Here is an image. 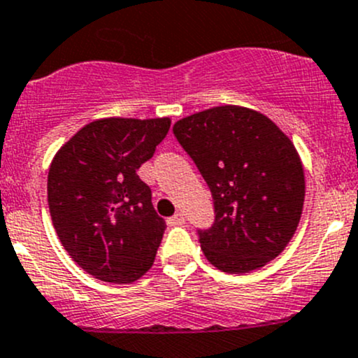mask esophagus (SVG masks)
I'll list each match as a JSON object with an SVG mask.
<instances>
[{
  "mask_svg": "<svg viewBox=\"0 0 358 358\" xmlns=\"http://www.w3.org/2000/svg\"><path fill=\"white\" fill-rule=\"evenodd\" d=\"M166 223H168L169 227H175V225H183L185 223V216L182 215V213H176V215H173L171 218L166 220Z\"/></svg>",
  "mask_w": 358,
  "mask_h": 358,
  "instance_id": "esophagus-1",
  "label": "esophagus"
}]
</instances>
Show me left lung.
I'll list each match as a JSON object with an SVG mask.
<instances>
[{"label": "left lung", "instance_id": "obj_1", "mask_svg": "<svg viewBox=\"0 0 358 358\" xmlns=\"http://www.w3.org/2000/svg\"><path fill=\"white\" fill-rule=\"evenodd\" d=\"M215 202L202 252L227 273L262 268L284 251L305 202V171L289 136L262 112L220 106L173 126Z\"/></svg>", "mask_w": 358, "mask_h": 358}]
</instances>
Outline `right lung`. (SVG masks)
Instances as JSON below:
<instances>
[{
	"label": "right lung",
	"mask_w": 358,
	"mask_h": 358,
	"mask_svg": "<svg viewBox=\"0 0 358 358\" xmlns=\"http://www.w3.org/2000/svg\"><path fill=\"white\" fill-rule=\"evenodd\" d=\"M171 119L106 117L60 147L48 171V206L60 243L95 279L131 284L154 265L166 222L136 169Z\"/></svg>",
	"instance_id": "add662e5"
}]
</instances>
